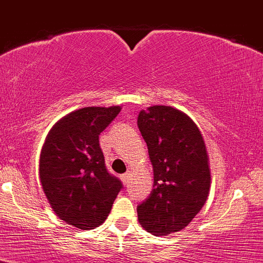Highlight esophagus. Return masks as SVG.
<instances>
[{
    "instance_id": "esophagus-1",
    "label": "esophagus",
    "mask_w": 263,
    "mask_h": 263,
    "mask_svg": "<svg viewBox=\"0 0 263 263\" xmlns=\"http://www.w3.org/2000/svg\"><path fill=\"white\" fill-rule=\"evenodd\" d=\"M120 178H121V181L124 182V185H126V183L129 182V180H130V172L123 173V175L120 176Z\"/></svg>"
}]
</instances>
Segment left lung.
<instances>
[{
    "label": "left lung",
    "instance_id": "left-lung-1",
    "mask_svg": "<svg viewBox=\"0 0 263 263\" xmlns=\"http://www.w3.org/2000/svg\"><path fill=\"white\" fill-rule=\"evenodd\" d=\"M154 182L137 208L147 232L166 235L185 228L204 206L210 189L206 147L199 128L171 106H151L138 115Z\"/></svg>",
    "mask_w": 263,
    "mask_h": 263
}]
</instances>
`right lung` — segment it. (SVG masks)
I'll return each mask as SVG.
<instances>
[{"label": "right lung", "instance_id": "add662e5", "mask_svg": "<svg viewBox=\"0 0 263 263\" xmlns=\"http://www.w3.org/2000/svg\"><path fill=\"white\" fill-rule=\"evenodd\" d=\"M120 107H83L53 126L40 154V181L50 206L67 224L104 223L123 183L107 171L99 135Z\"/></svg>", "mask_w": 263, "mask_h": 263}]
</instances>
